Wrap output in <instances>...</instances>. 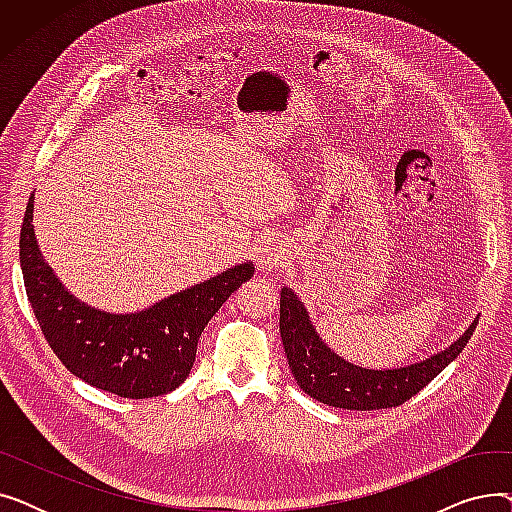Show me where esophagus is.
Masks as SVG:
<instances>
[{
  "instance_id": "1",
  "label": "esophagus",
  "mask_w": 512,
  "mask_h": 512,
  "mask_svg": "<svg viewBox=\"0 0 512 512\" xmlns=\"http://www.w3.org/2000/svg\"><path fill=\"white\" fill-rule=\"evenodd\" d=\"M282 261H284V251L276 245H265L255 253V263L263 267V270H272V267H276Z\"/></svg>"
}]
</instances>
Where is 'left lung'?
Wrapping results in <instances>:
<instances>
[{
  "label": "left lung",
  "instance_id": "8db88e82",
  "mask_svg": "<svg viewBox=\"0 0 512 512\" xmlns=\"http://www.w3.org/2000/svg\"><path fill=\"white\" fill-rule=\"evenodd\" d=\"M469 330L446 351L400 369H365L334 355L313 330L307 309L290 288L280 292V334L294 380L311 398L348 411L392 409L413 398L456 357L477 328Z\"/></svg>",
  "mask_w": 512,
  "mask_h": 512
}]
</instances>
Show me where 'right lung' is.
Returning <instances> with one entry per match:
<instances>
[{
	"mask_svg": "<svg viewBox=\"0 0 512 512\" xmlns=\"http://www.w3.org/2000/svg\"><path fill=\"white\" fill-rule=\"evenodd\" d=\"M33 199L20 230V267L26 297L51 351L76 378L122 398L176 390L193 369L209 319L253 276V263L236 265L141 313H101L76 301L43 261L33 230Z\"/></svg>",
	"mask_w": 512,
	"mask_h": 512,
	"instance_id": "obj_1",
	"label": "right lung"
}]
</instances>
